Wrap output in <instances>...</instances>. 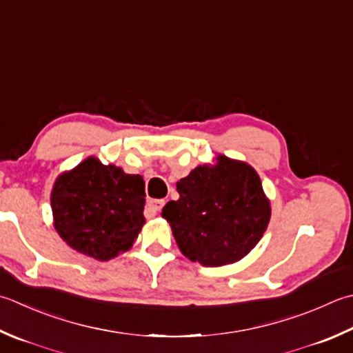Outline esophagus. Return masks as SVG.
<instances>
[{
	"label": "esophagus",
	"instance_id": "1",
	"mask_svg": "<svg viewBox=\"0 0 353 353\" xmlns=\"http://www.w3.org/2000/svg\"><path fill=\"white\" fill-rule=\"evenodd\" d=\"M163 205H165V200H150L148 202V211L153 214V216H156V214L161 211L162 208H163Z\"/></svg>",
	"mask_w": 353,
	"mask_h": 353
}]
</instances>
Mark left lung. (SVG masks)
Listing matches in <instances>:
<instances>
[{"label":"left lung","mask_w":353,"mask_h":353,"mask_svg":"<svg viewBox=\"0 0 353 353\" xmlns=\"http://www.w3.org/2000/svg\"><path fill=\"white\" fill-rule=\"evenodd\" d=\"M179 199L162 210L179 250L202 266H223L250 254L271 220V202L250 163L219 154L177 182Z\"/></svg>","instance_id":"1"}]
</instances>
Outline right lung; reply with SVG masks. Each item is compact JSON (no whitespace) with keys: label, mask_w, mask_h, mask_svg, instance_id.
Wrapping results in <instances>:
<instances>
[{"label":"right lung","mask_w":353,"mask_h":353,"mask_svg":"<svg viewBox=\"0 0 353 353\" xmlns=\"http://www.w3.org/2000/svg\"><path fill=\"white\" fill-rule=\"evenodd\" d=\"M53 225L76 252L107 261L128 251L145 223V182L90 156L57 177Z\"/></svg>","instance_id":"right-lung-1"}]
</instances>
